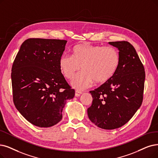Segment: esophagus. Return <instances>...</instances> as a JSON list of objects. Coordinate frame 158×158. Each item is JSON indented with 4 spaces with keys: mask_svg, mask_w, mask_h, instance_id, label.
Wrapping results in <instances>:
<instances>
[{
    "mask_svg": "<svg viewBox=\"0 0 158 158\" xmlns=\"http://www.w3.org/2000/svg\"><path fill=\"white\" fill-rule=\"evenodd\" d=\"M81 92L80 91L77 90L75 91V96L76 97H80L81 95Z\"/></svg>",
    "mask_w": 158,
    "mask_h": 158,
    "instance_id": "34e87169",
    "label": "esophagus"
}]
</instances>
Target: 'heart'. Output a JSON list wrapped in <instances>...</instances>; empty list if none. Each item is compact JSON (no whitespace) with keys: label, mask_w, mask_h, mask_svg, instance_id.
<instances>
[{"label":"heart","mask_w":158,"mask_h":158,"mask_svg":"<svg viewBox=\"0 0 158 158\" xmlns=\"http://www.w3.org/2000/svg\"><path fill=\"white\" fill-rule=\"evenodd\" d=\"M120 56L118 50L112 47L93 45L81 43L72 49V56L66 54L60 56V68L65 77L72 79V86L78 90L91 87L94 81L103 84L114 75L118 68Z\"/></svg>","instance_id":"obj_1"}]
</instances>
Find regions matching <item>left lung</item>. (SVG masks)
I'll return each mask as SVG.
<instances>
[{
    "mask_svg": "<svg viewBox=\"0 0 158 158\" xmlns=\"http://www.w3.org/2000/svg\"><path fill=\"white\" fill-rule=\"evenodd\" d=\"M118 50L120 64L113 77L94 91L87 109L98 127L113 130L128 123L141 106L145 72L134 47L128 41L109 42Z\"/></svg>",
    "mask_w": 158,
    "mask_h": 158,
    "instance_id": "obj_1",
    "label": "left lung"
}]
</instances>
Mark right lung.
Masks as SVG:
<instances>
[{
  "label": "right lung",
  "mask_w": 158,
  "mask_h": 158,
  "mask_svg": "<svg viewBox=\"0 0 158 158\" xmlns=\"http://www.w3.org/2000/svg\"><path fill=\"white\" fill-rule=\"evenodd\" d=\"M66 40L30 38L24 41L11 69L14 102L17 110L36 127L58 123L67 100L74 89L66 81L59 65Z\"/></svg>",
  "instance_id": "right-lung-1"
}]
</instances>
